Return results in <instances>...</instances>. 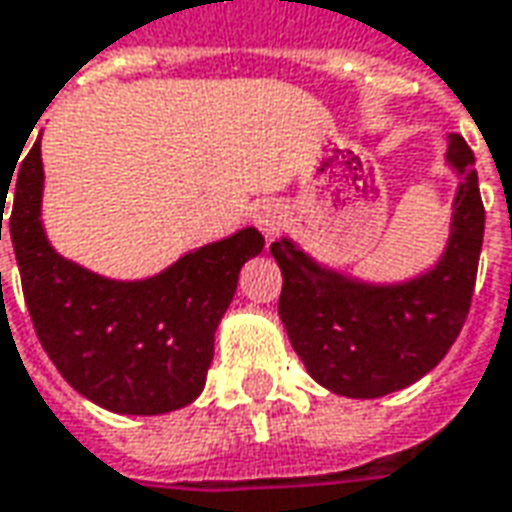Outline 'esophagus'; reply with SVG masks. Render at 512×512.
<instances>
[{
  "label": "esophagus",
  "instance_id": "esophagus-1",
  "mask_svg": "<svg viewBox=\"0 0 512 512\" xmlns=\"http://www.w3.org/2000/svg\"><path fill=\"white\" fill-rule=\"evenodd\" d=\"M252 221H255V227L263 232L266 238H274V232L280 230V224H282L280 207L277 205L255 207V216H252Z\"/></svg>",
  "mask_w": 512,
  "mask_h": 512
}]
</instances>
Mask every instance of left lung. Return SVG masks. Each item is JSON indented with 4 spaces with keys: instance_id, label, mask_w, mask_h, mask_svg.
Returning <instances> with one entry per match:
<instances>
[{
    "instance_id": "obj_1",
    "label": "left lung",
    "mask_w": 512,
    "mask_h": 512,
    "mask_svg": "<svg viewBox=\"0 0 512 512\" xmlns=\"http://www.w3.org/2000/svg\"><path fill=\"white\" fill-rule=\"evenodd\" d=\"M449 166L463 177L452 235L438 266L416 280L371 285L343 277L282 238L271 255L282 271L280 318L307 374L327 391L377 399L438 366L463 330L480 266L485 207L474 152L449 135Z\"/></svg>"
}]
</instances>
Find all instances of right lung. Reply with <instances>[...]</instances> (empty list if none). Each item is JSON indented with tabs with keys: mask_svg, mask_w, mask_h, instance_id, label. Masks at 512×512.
<instances>
[{
	"mask_svg": "<svg viewBox=\"0 0 512 512\" xmlns=\"http://www.w3.org/2000/svg\"><path fill=\"white\" fill-rule=\"evenodd\" d=\"M19 166L13 169L10 241L35 335L63 380L99 407L127 416L191 405L205 388L216 327L238 288L241 266L263 252V235L246 227L188 252L157 277L107 280L60 257L46 241L41 141Z\"/></svg>",
	"mask_w": 512,
	"mask_h": 512,
	"instance_id": "1",
	"label": "right lung"
}]
</instances>
